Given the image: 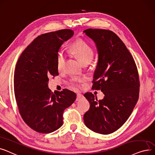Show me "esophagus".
Masks as SVG:
<instances>
[{
    "instance_id": "1",
    "label": "esophagus",
    "mask_w": 155,
    "mask_h": 155,
    "mask_svg": "<svg viewBox=\"0 0 155 155\" xmlns=\"http://www.w3.org/2000/svg\"><path fill=\"white\" fill-rule=\"evenodd\" d=\"M83 98V95L80 94V93H78L77 94V98H76V101H79L81 99H82Z\"/></svg>"
}]
</instances>
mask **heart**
Returning <instances> with one entry per match:
<instances>
[{
	"label": "heart",
	"mask_w": 155,
	"mask_h": 155,
	"mask_svg": "<svg viewBox=\"0 0 155 155\" xmlns=\"http://www.w3.org/2000/svg\"><path fill=\"white\" fill-rule=\"evenodd\" d=\"M71 51L74 55L77 56L83 64L89 62H90L93 57V51L91 47L87 43L83 40H78L74 43L71 46ZM66 60V55L64 51L62 50L58 51L57 54V68L58 71L63 69ZM80 79H74V82L72 83V86L74 88L79 87L77 81Z\"/></svg>",
	"instance_id": "obj_1"
}]
</instances>
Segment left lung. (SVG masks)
<instances>
[{
	"mask_svg": "<svg viewBox=\"0 0 155 155\" xmlns=\"http://www.w3.org/2000/svg\"><path fill=\"white\" fill-rule=\"evenodd\" d=\"M83 33L94 41L98 51L92 87L105 94L100 100L92 93L84 94L90 104L84 122L97 133L109 134L127 121L137 104V69L126 46L113 31L90 28Z\"/></svg>",
	"mask_w": 155,
	"mask_h": 155,
	"instance_id": "obj_1",
	"label": "left lung"
}]
</instances>
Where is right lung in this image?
<instances>
[{
  "mask_svg": "<svg viewBox=\"0 0 155 155\" xmlns=\"http://www.w3.org/2000/svg\"><path fill=\"white\" fill-rule=\"evenodd\" d=\"M73 35L66 29L38 36L22 52L16 65L14 89L20 115L29 127L40 133L59 129L64 110L76 98L75 93L66 89L54 94L48 86V78L58 75V51Z\"/></svg>",
  "mask_w": 155,
  "mask_h": 155,
  "instance_id": "1",
  "label": "right lung"
}]
</instances>
